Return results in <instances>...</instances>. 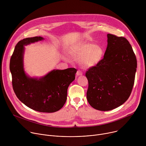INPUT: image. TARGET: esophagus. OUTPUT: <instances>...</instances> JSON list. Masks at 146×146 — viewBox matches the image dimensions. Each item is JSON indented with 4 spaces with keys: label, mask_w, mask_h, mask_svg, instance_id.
<instances>
[{
    "label": "esophagus",
    "mask_w": 146,
    "mask_h": 146,
    "mask_svg": "<svg viewBox=\"0 0 146 146\" xmlns=\"http://www.w3.org/2000/svg\"><path fill=\"white\" fill-rule=\"evenodd\" d=\"M82 72H81V71H80V70H78L77 72V73H76V75L77 76H81V75H82Z\"/></svg>",
    "instance_id": "esophagus-1"
}]
</instances>
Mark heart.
I'll return each instance as SVG.
<instances>
[{"mask_svg":"<svg viewBox=\"0 0 146 146\" xmlns=\"http://www.w3.org/2000/svg\"><path fill=\"white\" fill-rule=\"evenodd\" d=\"M72 55L75 58H79L78 63L84 69H88L96 66L101 60L103 50L99 46L90 43H83L76 48Z\"/></svg>","mask_w":146,"mask_h":146,"instance_id":"b5f03b06","label":"heart"}]
</instances>
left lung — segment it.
I'll return each mask as SVG.
<instances>
[{
	"label": "left lung",
	"mask_w": 146,
	"mask_h": 146,
	"mask_svg": "<svg viewBox=\"0 0 146 146\" xmlns=\"http://www.w3.org/2000/svg\"><path fill=\"white\" fill-rule=\"evenodd\" d=\"M104 57L86 73L88 81L87 98L100 111L115 109L129 98L134 85L137 60L132 47L124 37L108 34Z\"/></svg>",
	"instance_id": "1"
}]
</instances>
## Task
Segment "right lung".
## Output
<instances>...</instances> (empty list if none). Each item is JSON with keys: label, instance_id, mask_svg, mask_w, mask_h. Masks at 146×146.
Here are the masks:
<instances>
[{"label": "right lung", "instance_id": "add662e5", "mask_svg": "<svg viewBox=\"0 0 146 146\" xmlns=\"http://www.w3.org/2000/svg\"><path fill=\"white\" fill-rule=\"evenodd\" d=\"M43 40L40 36L29 37L16 44L10 62L14 91L20 101L28 108L43 113H54L64 106L67 91L75 79L77 69L54 70L37 79L28 77L23 68L24 45Z\"/></svg>", "mask_w": 146, "mask_h": 146}]
</instances>
